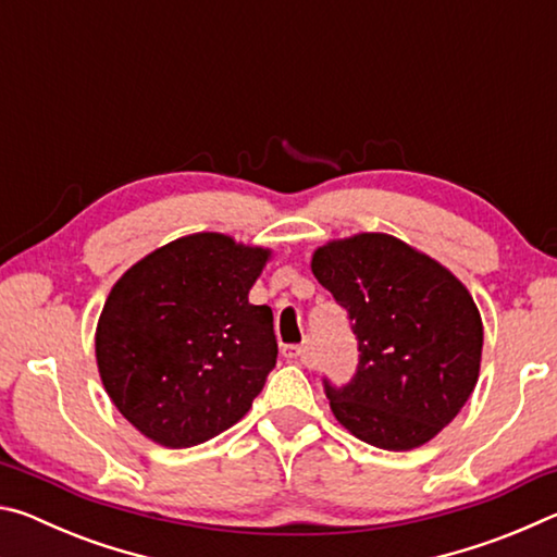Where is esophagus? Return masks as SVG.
I'll list each match as a JSON object with an SVG mask.
<instances>
[{
	"instance_id": "34e87169",
	"label": "esophagus",
	"mask_w": 557,
	"mask_h": 557,
	"mask_svg": "<svg viewBox=\"0 0 557 557\" xmlns=\"http://www.w3.org/2000/svg\"><path fill=\"white\" fill-rule=\"evenodd\" d=\"M282 356L289 358V361H305L307 346H282Z\"/></svg>"
}]
</instances>
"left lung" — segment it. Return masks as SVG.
Returning <instances> with one entry per match:
<instances>
[{"instance_id": "left-lung-1", "label": "left lung", "mask_w": 557, "mask_h": 557, "mask_svg": "<svg viewBox=\"0 0 557 557\" xmlns=\"http://www.w3.org/2000/svg\"><path fill=\"white\" fill-rule=\"evenodd\" d=\"M319 285L358 338L351 383L324 381L334 418L373 447L408 451L447 428L474 391L484 326L469 289L388 233H358L314 250Z\"/></svg>"}]
</instances>
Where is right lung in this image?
Returning <instances> with one entry per match:
<instances>
[{"instance_id": "add662e5", "label": "right lung", "mask_w": 557, "mask_h": 557, "mask_svg": "<svg viewBox=\"0 0 557 557\" xmlns=\"http://www.w3.org/2000/svg\"><path fill=\"white\" fill-rule=\"evenodd\" d=\"M268 248L194 233L135 262L96 329L100 381L145 437L184 449L233 428L275 369L272 309L248 301Z\"/></svg>"}]
</instances>
